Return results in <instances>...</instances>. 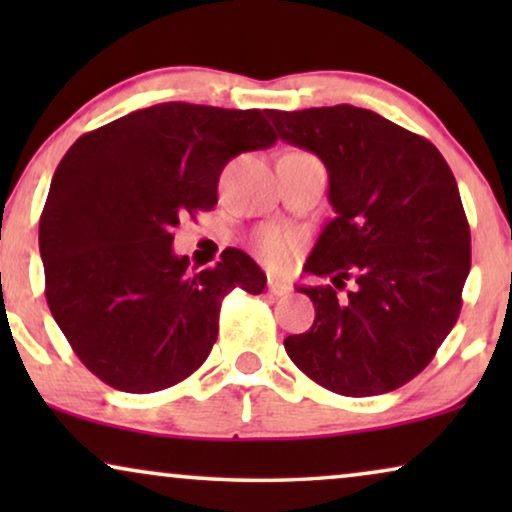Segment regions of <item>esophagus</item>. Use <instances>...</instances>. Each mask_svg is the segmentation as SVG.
Wrapping results in <instances>:
<instances>
[{
  "instance_id": "esophagus-1",
  "label": "esophagus",
  "mask_w": 512,
  "mask_h": 512,
  "mask_svg": "<svg viewBox=\"0 0 512 512\" xmlns=\"http://www.w3.org/2000/svg\"><path fill=\"white\" fill-rule=\"evenodd\" d=\"M268 291L272 293V296H289L291 286L284 284V282H279V279H270V282H268Z\"/></svg>"
}]
</instances>
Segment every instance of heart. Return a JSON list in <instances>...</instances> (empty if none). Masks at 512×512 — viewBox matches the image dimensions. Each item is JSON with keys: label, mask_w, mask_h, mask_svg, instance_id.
<instances>
[{"label": "heart", "mask_w": 512, "mask_h": 512, "mask_svg": "<svg viewBox=\"0 0 512 512\" xmlns=\"http://www.w3.org/2000/svg\"><path fill=\"white\" fill-rule=\"evenodd\" d=\"M256 249L265 265H270L277 272H286L293 265V258H296L298 237L289 233V230L268 228L258 235Z\"/></svg>", "instance_id": "b5f03b06"}]
</instances>
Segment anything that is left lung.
Masks as SVG:
<instances>
[{
    "label": "left lung",
    "instance_id": "8db88e82",
    "mask_svg": "<svg viewBox=\"0 0 512 512\" xmlns=\"http://www.w3.org/2000/svg\"><path fill=\"white\" fill-rule=\"evenodd\" d=\"M282 142L328 172L335 216L305 270L331 284L298 286L314 303L310 331L284 349L342 396H377L422 373L457 324L471 270V230L450 165L429 139L370 109L338 104L268 111ZM355 286L340 299L335 288Z\"/></svg>",
    "mask_w": 512,
    "mask_h": 512
}]
</instances>
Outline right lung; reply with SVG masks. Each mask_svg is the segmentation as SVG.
I'll use <instances>...</instances> for the list:
<instances>
[{
    "instance_id": "1",
    "label": "right lung",
    "mask_w": 512,
    "mask_h": 512,
    "mask_svg": "<svg viewBox=\"0 0 512 512\" xmlns=\"http://www.w3.org/2000/svg\"><path fill=\"white\" fill-rule=\"evenodd\" d=\"M275 142L263 111L186 102L76 139L48 188L39 251L53 319L90 373L128 394L172 387L212 352L223 296L265 289L240 249L188 268L172 233L181 216L216 205L230 158Z\"/></svg>"
}]
</instances>
